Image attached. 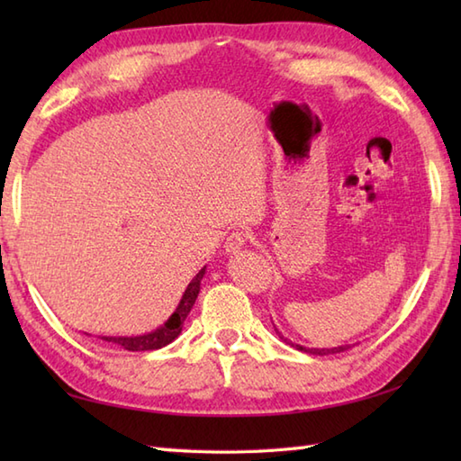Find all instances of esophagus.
Wrapping results in <instances>:
<instances>
[{
	"mask_svg": "<svg viewBox=\"0 0 461 461\" xmlns=\"http://www.w3.org/2000/svg\"><path fill=\"white\" fill-rule=\"evenodd\" d=\"M248 243V233L246 231H231L228 240H225V251L228 253H238L241 248H246Z\"/></svg>",
	"mask_w": 461,
	"mask_h": 461,
	"instance_id": "34e87169",
	"label": "esophagus"
}]
</instances>
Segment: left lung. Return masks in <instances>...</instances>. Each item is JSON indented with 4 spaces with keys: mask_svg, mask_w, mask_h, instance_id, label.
<instances>
[{
    "mask_svg": "<svg viewBox=\"0 0 461 461\" xmlns=\"http://www.w3.org/2000/svg\"><path fill=\"white\" fill-rule=\"evenodd\" d=\"M277 335L281 337V332L276 329ZM283 339V337H281ZM287 340V339H285ZM291 347H295L297 350H303V352H309V355H317V357H325V355H335V352H342L347 350V347H335V348H307V347H301V345H293V342H289Z\"/></svg>",
    "mask_w": 461,
    "mask_h": 461,
    "instance_id": "1",
    "label": "left lung"
}]
</instances>
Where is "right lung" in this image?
<instances>
[{"label":"right lung","instance_id":"add662e5","mask_svg":"<svg viewBox=\"0 0 461 461\" xmlns=\"http://www.w3.org/2000/svg\"><path fill=\"white\" fill-rule=\"evenodd\" d=\"M203 273L205 267L200 269L198 276H195L190 285L185 287L184 295L178 303V307L172 312V317L164 322L162 327H158L156 330L149 332V335H140V337H103V340L106 342H113V345H119L124 350H156V348H162L166 345H170V342L180 335L182 332V325L185 317H188V312L192 311L195 299H198V293H200V283L203 279Z\"/></svg>","mask_w":461,"mask_h":461}]
</instances>
